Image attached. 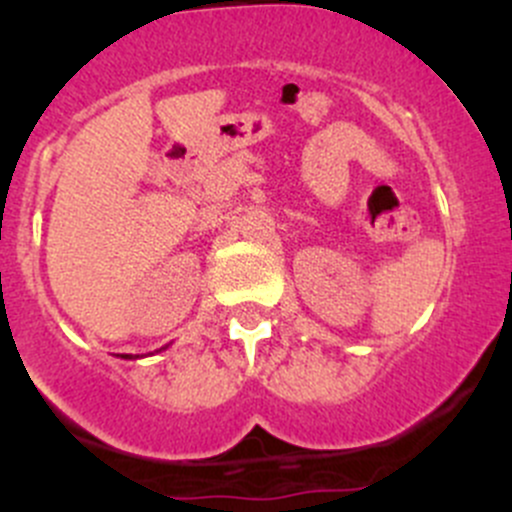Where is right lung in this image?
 Returning <instances> with one entry per match:
<instances>
[{
  "label": "right lung",
  "instance_id": "1",
  "mask_svg": "<svg viewBox=\"0 0 512 512\" xmlns=\"http://www.w3.org/2000/svg\"><path fill=\"white\" fill-rule=\"evenodd\" d=\"M126 359H138V356H131V354H126Z\"/></svg>",
  "mask_w": 512,
  "mask_h": 512
}]
</instances>
